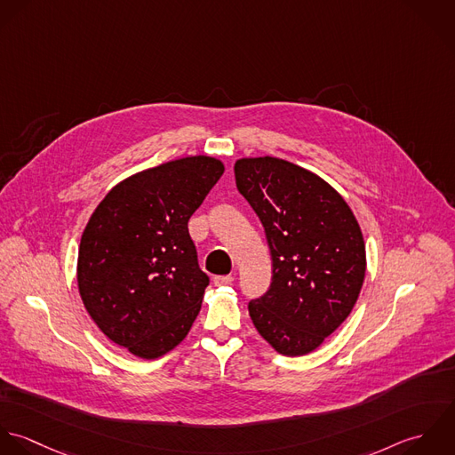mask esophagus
<instances>
[{"label": "esophagus", "mask_w": 455, "mask_h": 455, "mask_svg": "<svg viewBox=\"0 0 455 455\" xmlns=\"http://www.w3.org/2000/svg\"><path fill=\"white\" fill-rule=\"evenodd\" d=\"M232 283H234V275H216V277H214V284H216V286L232 284Z\"/></svg>", "instance_id": "esophagus-1"}]
</instances>
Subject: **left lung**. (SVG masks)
<instances>
[{
    "mask_svg": "<svg viewBox=\"0 0 455 455\" xmlns=\"http://www.w3.org/2000/svg\"><path fill=\"white\" fill-rule=\"evenodd\" d=\"M234 174L273 257L269 291L248 306L251 322L277 354L307 355L359 299L365 275L359 221L329 182L286 160L239 158Z\"/></svg>",
    "mask_w": 455,
    "mask_h": 455,
    "instance_id": "left-lung-1",
    "label": "left lung"
}]
</instances>
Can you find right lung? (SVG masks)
Listing matches in <instances>:
<instances>
[{
    "label": "right lung",
    "mask_w": 455,
    "mask_h": 455,
    "mask_svg": "<svg viewBox=\"0 0 455 455\" xmlns=\"http://www.w3.org/2000/svg\"><path fill=\"white\" fill-rule=\"evenodd\" d=\"M223 172V162L205 155L137 172L103 196L83 232V304L112 343L139 359L174 350L200 311L209 277L188 220Z\"/></svg>",
    "instance_id": "right-lung-1"
}]
</instances>
